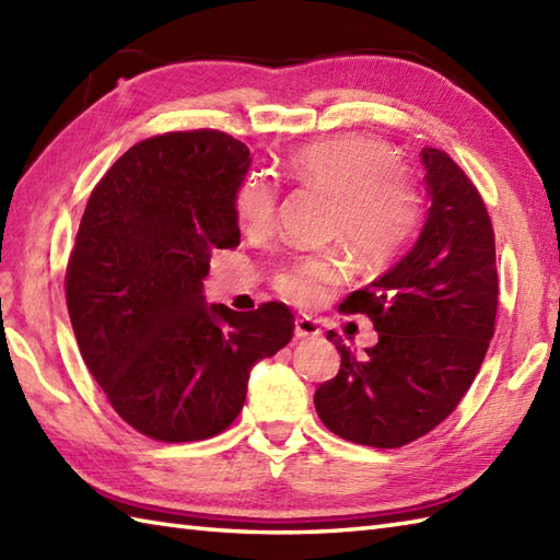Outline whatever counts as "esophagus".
<instances>
[{
	"instance_id": "obj_1",
	"label": "esophagus",
	"mask_w": 560,
	"mask_h": 560,
	"mask_svg": "<svg viewBox=\"0 0 560 560\" xmlns=\"http://www.w3.org/2000/svg\"><path fill=\"white\" fill-rule=\"evenodd\" d=\"M319 335H323V329H319L317 319L305 317V315L295 317V337H299V339H315Z\"/></svg>"
}]
</instances>
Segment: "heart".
<instances>
[{
    "instance_id": "heart-1",
    "label": "heart",
    "mask_w": 560,
    "mask_h": 560,
    "mask_svg": "<svg viewBox=\"0 0 560 560\" xmlns=\"http://www.w3.org/2000/svg\"><path fill=\"white\" fill-rule=\"evenodd\" d=\"M397 163L395 149L385 141L341 135L295 149L283 165L295 180L335 197L331 231L343 237L363 267H383L409 243L421 213L416 189ZM233 207L245 231L261 233L271 225L277 189L253 173L237 185ZM343 277L347 269L339 255H307L281 267L273 287L295 305H317Z\"/></svg>"
}]
</instances>
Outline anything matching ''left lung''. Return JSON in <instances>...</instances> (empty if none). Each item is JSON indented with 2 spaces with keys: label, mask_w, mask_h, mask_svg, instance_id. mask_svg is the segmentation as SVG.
<instances>
[{
  "label": "left lung",
  "mask_w": 560,
  "mask_h": 560,
  "mask_svg": "<svg viewBox=\"0 0 560 560\" xmlns=\"http://www.w3.org/2000/svg\"><path fill=\"white\" fill-rule=\"evenodd\" d=\"M428 211L413 245L339 305L373 319L377 343L363 359L335 331L341 365L315 392L331 433L399 447L445 421L489 351L498 307L495 241L477 187L445 151H421Z\"/></svg>",
  "instance_id": "8db88e82"
}]
</instances>
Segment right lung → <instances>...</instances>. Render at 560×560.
Listing matches in <instances>:
<instances>
[{
  "label": "right lung",
  "instance_id": "right-lung-1",
  "mask_svg": "<svg viewBox=\"0 0 560 560\" xmlns=\"http://www.w3.org/2000/svg\"><path fill=\"white\" fill-rule=\"evenodd\" d=\"M249 149L195 129L139 141L105 173L67 265L79 351L113 409L153 440L189 443L229 428L247 380L293 337L283 303L237 313L207 303L213 249L235 247V189Z\"/></svg>",
  "mask_w": 560,
  "mask_h": 560
}]
</instances>
